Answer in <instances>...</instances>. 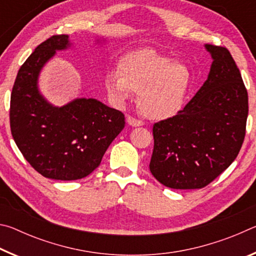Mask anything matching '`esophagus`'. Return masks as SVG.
I'll return each instance as SVG.
<instances>
[{"mask_svg": "<svg viewBox=\"0 0 256 256\" xmlns=\"http://www.w3.org/2000/svg\"><path fill=\"white\" fill-rule=\"evenodd\" d=\"M126 122L130 125V126H133V128H136V126H142V122L141 120H138L136 118H131V116H128L126 118Z\"/></svg>", "mask_w": 256, "mask_h": 256, "instance_id": "obj_1", "label": "esophagus"}]
</instances>
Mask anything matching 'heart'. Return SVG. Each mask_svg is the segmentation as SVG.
I'll list each match as a JSON object with an SVG mask.
<instances>
[{
	"label": "heart",
	"instance_id": "obj_1",
	"mask_svg": "<svg viewBox=\"0 0 256 256\" xmlns=\"http://www.w3.org/2000/svg\"><path fill=\"white\" fill-rule=\"evenodd\" d=\"M190 84V71L183 63L154 50L125 55L118 72L112 71L105 79L108 94L124 102L132 92H138V110L150 120H167L183 108Z\"/></svg>",
	"mask_w": 256,
	"mask_h": 256
}]
</instances>
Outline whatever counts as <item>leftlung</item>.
Instances as JSON below:
<instances>
[{
  "label": "left lung",
  "instance_id": "8db88e82",
  "mask_svg": "<svg viewBox=\"0 0 256 256\" xmlns=\"http://www.w3.org/2000/svg\"><path fill=\"white\" fill-rule=\"evenodd\" d=\"M208 79L183 110L154 125L150 172L176 190L202 188L230 166L245 138L248 96L224 47L204 45Z\"/></svg>",
  "mask_w": 256,
  "mask_h": 256
}]
</instances>
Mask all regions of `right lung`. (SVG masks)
<instances>
[{
  "mask_svg": "<svg viewBox=\"0 0 256 256\" xmlns=\"http://www.w3.org/2000/svg\"><path fill=\"white\" fill-rule=\"evenodd\" d=\"M96 38L94 44H106ZM73 47L68 34L38 45L20 68L11 94L10 126L26 160L44 177L74 180L100 164L125 126L123 112L94 98H74L55 106L42 94L40 76L56 52Z\"/></svg>",
  "mask_w": 256,
  "mask_h": 256,
  "instance_id": "1",
  "label": "right lung"
}]
</instances>
